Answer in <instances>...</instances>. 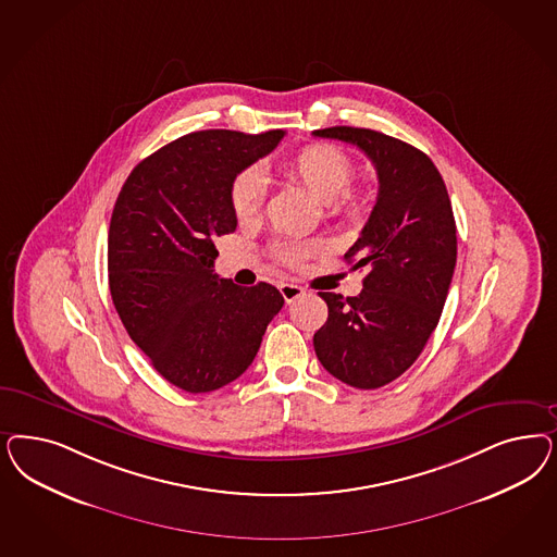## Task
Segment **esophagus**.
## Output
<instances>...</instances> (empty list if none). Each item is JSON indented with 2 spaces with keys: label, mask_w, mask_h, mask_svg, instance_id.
I'll list each match as a JSON object with an SVG mask.
<instances>
[{
  "label": "esophagus",
  "mask_w": 557,
  "mask_h": 557,
  "mask_svg": "<svg viewBox=\"0 0 557 557\" xmlns=\"http://www.w3.org/2000/svg\"><path fill=\"white\" fill-rule=\"evenodd\" d=\"M278 290H281V295H283V299H285L287 304L306 295V288L299 287V285H295V283H281Z\"/></svg>",
  "instance_id": "1"
}]
</instances>
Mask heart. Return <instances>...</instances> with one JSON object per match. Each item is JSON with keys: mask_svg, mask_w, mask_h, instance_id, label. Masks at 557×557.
Listing matches in <instances>:
<instances>
[{"mask_svg": "<svg viewBox=\"0 0 557 557\" xmlns=\"http://www.w3.org/2000/svg\"><path fill=\"white\" fill-rule=\"evenodd\" d=\"M285 172L288 178L299 182L313 197L325 202L330 215L346 219L359 216V198L348 193V186L355 178V163L334 145H307L288 158ZM264 197L267 180L256 168L242 170L232 182L230 202L239 221H250L260 215ZM320 248V244H283L276 248V258L288 267H299Z\"/></svg>", "mask_w": 557, "mask_h": 557, "instance_id": "b5f03b06", "label": "heart"}]
</instances>
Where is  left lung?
<instances>
[{
  "instance_id": "obj_1",
  "label": "left lung",
  "mask_w": 557,
  "mask_h": 557,
  "mask_svg": "<svg viewBox=\"0 0 557 557\" xmlns=\"http://www.w3.org/2000/svg\"><path fill=\"white\" fill-rule=\"evenodd\" d=\"M315 137L357 145L377 170V202L344 253L367 269L357 297L320 293L327 322L313 348L323 369L357 389L406 373L441 320L457 262L449 193L426 153L371 128L330 126Z\"/></svg>"
}]
</instances>
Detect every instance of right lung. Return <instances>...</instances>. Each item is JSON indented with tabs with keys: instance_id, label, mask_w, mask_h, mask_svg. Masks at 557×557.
I'll use <instances>...</instances> for the list:
<instances>
[{
	"instance_id": "add662e5",
	"label": "right lung",
	"mask_w": 557,
	"mask_h": 557,
	"mask_svg": "<svg viewBox=\"0 0 557 557\" xmlns=\"http://www.w3.org/2000/svg\"><path fill=\"white\" fill-rule=\"evenodd\" d=\"M285 131L184 135L137 163L108 230L112 304L153 369L188 394L239 377L285 306L269 283L237 287L215 274L216 237L237 227L235 176L269 156Z\"/></svg>"
}]
</instances>
